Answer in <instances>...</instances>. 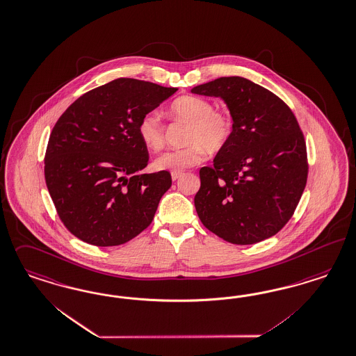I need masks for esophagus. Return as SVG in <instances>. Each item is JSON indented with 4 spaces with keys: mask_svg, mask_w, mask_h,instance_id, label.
Listing matches in <instances>:
<instances>
[{
    "mask_svg": "<svg viewBox=\"0 0 356 356\" xmlns=\"http://www.w3.org/2000/svg\"><path fill=\"white\" fill-rule=\"evenodd\" d=\"M179 177H182V172H172V181H177Z\"/></svg>",
    "mask_w": 356,
    "mask_h": 356,
    "instance_id": "esophagus-1",
    "label": "esophagus"
}]
</instances>
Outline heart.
Here are the masks:
<instances>
[{"instance_id": "heart-1", "label": "heart", "mask_w": 356, "mask_h": 356, "mask_svg": "<svg viewBox=\"0 0 356 356\" xmlns=\"http://www.w3.org/2000/svg\"><path fill=\"white\" fill-rule=\"evenodd\" d=\"M172 119L188 122L182 149H172L162 153L154 161L157 170L182 172L194 168L206 159V152L216 153L227 145L232 134V120L223 111L213 109L210 100L184 95L175 99L169 106ZM143 144L157 152L165 144V128L154 112L144 115L137 127Z\"/></svg>"}]
</instances>
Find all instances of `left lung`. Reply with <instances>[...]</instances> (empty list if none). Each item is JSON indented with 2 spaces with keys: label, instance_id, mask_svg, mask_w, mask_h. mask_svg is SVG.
<instances>
[{
  "label": "left lung",
  "instance_id": "obj_1",
  "mask_svg": "<svg viewBox=\"0 0 356 356\" xmlns=\"http://www.w3.org/2000/svg\"><path fill=\"white\" fill-rule=\"evenodd\" d=\"M191 92L220 97L232 118L229 141L200 169L194 197L203 225L225 241H263L289 222L307 179V156L296 116L275 93L240 76Z\"/></svg>",
  "mask_w": 356,
  "mask_h": 356
}]
</instances>
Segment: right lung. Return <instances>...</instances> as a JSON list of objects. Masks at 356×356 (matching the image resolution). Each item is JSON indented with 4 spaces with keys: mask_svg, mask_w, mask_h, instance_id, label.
Masks as SVG:
<instances>
[{
    "mask_svg": "<svg viewBox=\"0 0 356 356\" xmlns=\"http://www.w3.org/2000/svg\"><path fill=\"white\" fill-rule=\"evenodd\" d=\"M177 90L120 78L80 96L56 121L44 156V179L74 236L113 247L152 223L172 175L140 172L149 153L137 127Z\"/></svg>",
    "mask_w": 356,
    "mask_h": 356,
    "instance_id": "right-lung-1",
    "label": "right lung"
}]
</instances>
